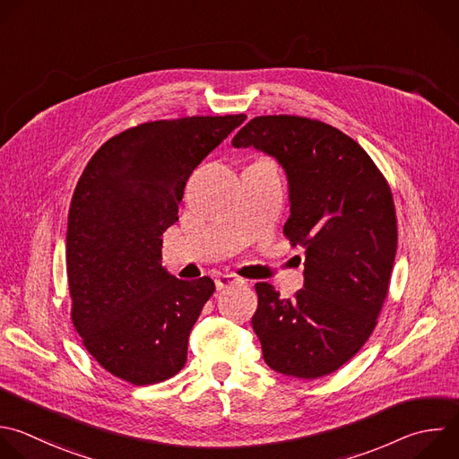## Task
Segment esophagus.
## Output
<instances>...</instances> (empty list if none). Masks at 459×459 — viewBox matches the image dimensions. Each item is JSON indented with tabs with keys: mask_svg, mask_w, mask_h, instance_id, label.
Masks as SVG:
<instances>
[{
	"mask_svg": "<svg viewBox=\"0 0 459 459\" xmlns=\"http://www.w3.org/2000/svg\"><path fill=\"white\" fill-rule=\"evenodd\" d=\"M241 282H245V281H243L241 277L234 275V273H220V275L216 277V288H218V290L229 288V286H232V284H241Z\"/></svg>",
	"mask_w": 459,
	"mask_h": 459,
	"instance_id": "esophagus-1",
	"label": "esophagus"
}]
</instances>
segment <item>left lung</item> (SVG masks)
Instances as JSON below:
<instances>
[{
  "mask_svg": "<svg viewBox=\"0 0 459 459\" xmlns=\"http://www.w3.org/2000/svg\"><path fill=\"white\" fill-rule=\"evenodd\" d=\"M232 145L261 149L284 168L282 234L307 252L304 288L293 299L255 284L252 328L263 359L286 377L332 375L368 342L389 293L398 245L391 187L351 136L316 118L254 117Z\"/></svg>",
  "mask_w": 459,
  "mask_h": 459,
  "instance_id": "left-lung-1",
  "label": "left lung"
}]
</instances>
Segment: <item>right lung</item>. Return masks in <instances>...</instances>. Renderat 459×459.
I'll return each mask as SVG.
<instances>
[{"label": "right lung", "instance_id": "1", "mask_svg": "<svg viewBox=\"0 0 459 459\" xmlns=\"http://www.w3.org/2000/svg\"><path fill=\"white\" fill-rule=\"evenodd\" d=\"M247 118L195 115L133 126L84 168L68 211L72 323L88 353L133 385L169 380L216 286L162 266L160 236L178 221L191 173Z\"/></svg>", "mask_w": 459, "mask_h": 459}]
</instances>
